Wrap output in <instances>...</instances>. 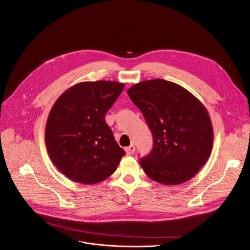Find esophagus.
<instances>
[{
	"label": "esophagus",
	"mask_w": 250,
	"mask_h": 250,
	"mask_svg": "<svg viewBox=\"0 0 250 250\" xmlns=\"http://www.w3.org/2000/svg\"><path fill=\"white\" fill-rule=\"evenodd\" d=\"M125 152H126V154H128V155L133 154V152L135 151V146H134V144H131L129 146L125 147Z\"/></svg>",
	"instance_id": "34e87169"
}]
</instances>
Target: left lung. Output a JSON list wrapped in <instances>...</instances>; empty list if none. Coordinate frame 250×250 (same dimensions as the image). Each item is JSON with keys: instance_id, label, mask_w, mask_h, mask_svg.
Wrapping results in <instances>:
<instances>
[{"instance_id": "obj_1", "label": "left lung", "mask_w": 250, "mask_h": 250, "mask_svg": "<svg viewBox=\"0 0 250 250\" xmlns=\"http://www.w3.org/2000/svg\"><path fill=\"white\" fill-rule=\"evenodd\" d=\"M127 94L153 136L151 152L140 159L145 173L164 185L193 178L210 157L214 142L202 103L184 87L161 79L135 84Z\"/></svg>"}]
</instances>
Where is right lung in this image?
<instances>
[{"mask_svg": "<svg viewBox=\"0 0 250 250\" xmlns=\"http://www.w3.org/2000/svg\"><path fill=\"white\" fill-rule=\"evenodd\" d=\"M124 88L118 82H84L56 100L47 120L45 142L55 166L71 180L102 182L125 154L104 119Z\"/></svg>", "mask_w": 250, "mask_h": 250, "instance_id": "obj_1", "label": "right lung"}]
</instances>
